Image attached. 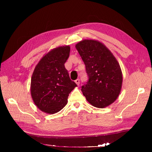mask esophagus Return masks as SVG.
Returning <instances> with one entry per match:
<instances>
[{"label":"esophagus","instance_id":"1","mask_svg":"<svg viewBox=\"0 0 152 152\" xmlns=\"http://www.w3.org/2000/svg\"><path fill=\"white\" fill-rule=\"evenodd\" d=\"M75 82L77 84V86H79V84H80V80L79 79H77V80H75Z\"/></svg>","mask_w":152,"mask_h":152}]
</instances>
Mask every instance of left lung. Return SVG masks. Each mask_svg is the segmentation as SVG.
Listing matches in <instances>:
<instances>
[{
	"label": "left lung",
	"mask_w": 152,
	"mask_h": 152,
	"mask_svg": "<svg viewBox=\"0 0 152 152\" xmlns=\"http://www.w3.org/2000/svg\"><path fill=\"white\" fill-rule=\"evenodd\" d=\"M89 77L82 92L94 107H108L117 99L122 89V73L112 53L99 41L85 39L75 45Z\"/></svg>",
	"instance_id": "8db88e82"
}]
</instances>
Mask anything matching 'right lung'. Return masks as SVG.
Returning a JSON list of instances; mask_svg holds the SVG:
<instances>
[{"label": "right lung", "instance_id": "add662e5", "mask_svg": "<svg viewBox=\"0 0 152 152\" xmlns=\"http://www.w3.org/2000/svg\"><path fill=\"white\" fill-rule=\"evenodd\" d=\"M70 51L69 45L53 49L35 67L30 93L34 104L43 112L54 114L60 111L67 104L69 94L77 87L65 67Z\"/></svg>", "mask_w": 152, "mask_h": 152}]
</instances>
